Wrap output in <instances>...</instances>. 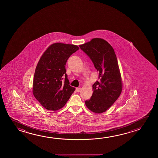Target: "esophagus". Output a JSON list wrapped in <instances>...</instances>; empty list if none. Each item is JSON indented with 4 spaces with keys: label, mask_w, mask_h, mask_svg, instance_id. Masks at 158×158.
<instances>
[{
    "label": "esophagus",
    "mask_w": 158,
    "mask_h": 158,
    "mask_svg": "<svg viewBox=\"0 0 158 158\" xmlns=\"http://www.w3.org/2000/svg\"><path fill=\"white\" fill-rule=\"evenodd\" d=\"M80 90H81V89H80V88H76V91H77V92H80Z\"/></svg>",
    "instance_id": "esophagus-1"
}]
</instances>
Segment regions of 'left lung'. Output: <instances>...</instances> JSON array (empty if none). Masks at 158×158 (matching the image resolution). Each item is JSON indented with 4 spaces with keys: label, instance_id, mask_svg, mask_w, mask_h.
Returning a JSON list of instances; mask_svg holds the SVG:
<instances>
[{
    "label": "left lung",
    "instance_id": "obj_1",
    "mask_svg": "<svg viewBox=\"0 0 158 158\" xmlns=\"http://www.w3.org/2000/svg\"><path fill=\"white\" fill-rule=\"evenodd\" d=\"M79 47L99 72V80L94 84L93 94L90 99L86 100V106L95 113H102L121 93V76L116 56L111 46L103 39H92Z\"/></svg>",
    "mask_w": 158,
    "mask_h": 158
}]
</instances>
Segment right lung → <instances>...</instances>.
<instances>
[{
  "mask_svg": "<svg viewBox=\"0 0 158 158\" xmlns=\"http://www.w3.org/2000/svg\"><path fill=\"white\" fill-rule=\"evenodd\" d=\"M79 49L76 45L54 44L39 60L34 74L33 94L47 110L56 111L62 108L75 90L69 85L65 64Z\"/></svg>",
  "mask_w": 158,
  "mask_h": 158,
  "instance_id": "add662e5",
  "label": "right lung"
}]
</instances>
